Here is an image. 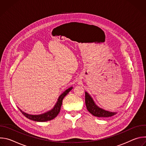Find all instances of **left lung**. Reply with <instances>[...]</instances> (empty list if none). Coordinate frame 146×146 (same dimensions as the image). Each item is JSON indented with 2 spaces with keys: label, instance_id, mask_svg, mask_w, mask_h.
<instances>
[{
  "label": "left lung",
  "instance_id": "8db88e82",
  "mask_svg": "<svg viewBox=\"0 0 146 146\" xmlns=\"http://www.w3.org/2000/svg\"><path fill=\"white\" fill-rule=\"evenodd\" d=\"M86 105L88 111L93 115L98 117H110L115 115L117 112H112L103 109L97 106L91 96L87 92H85Z\"/></svg>",
  "mask_w": 146,
  "mask_h": 146
}]
</instances>
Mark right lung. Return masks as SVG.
Wrapping results in <instances>:
<instances>
[{"label":"right lung","instance_id":"right-lung-1","mask_svg":"<svg viewBox=\"0 0 146 146\" xmlns=\"http://www.w3.org/2000/svg\"><path fill=\"white\" fill-rule=\"evenodd\" d=\"M72 89H73V87H71L69 88L68 89L66 90L63 93L59 95V96L58 97L57 102L55 103V105H54V108L51 110H50L46 113H44L43 114H37V115H32V114H29L24 112L20 109H19L20 111L23 113V114L24 116H25L27 118H28V119H29L31 120H33L35 121H37V122H46V121H50V120L55 118L58 115V114H59L60 110V108L62 106V100H63V99Z\"/></svg>","mask_w":146,"mask_h":146}]
</instances>
